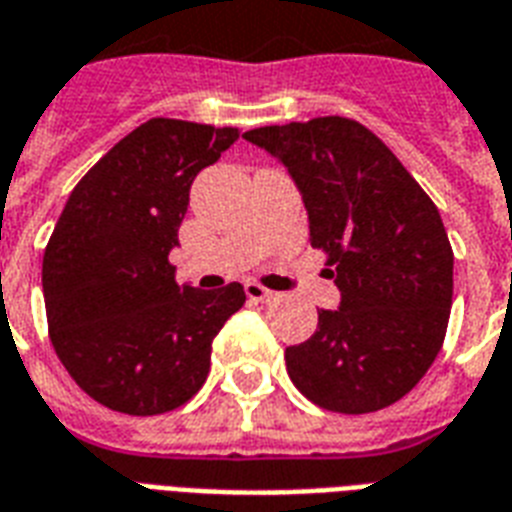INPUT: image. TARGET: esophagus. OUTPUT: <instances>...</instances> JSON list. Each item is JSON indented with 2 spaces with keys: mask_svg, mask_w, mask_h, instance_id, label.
<instances>
[{
  "mask_svg": "<svg viewBox=\"0 0 512 512\" xmlns=\"http://www.w3.org/2000/svg\"><path fill=\"white\" fill-rule=\"evenodd\" d=\"M244 293H246V298H249V301H255V304H268V301H276L274 290L257 285V282H246Z\"/></svg>",
  "mask_w": 512,
  "mask_h": 512,
  "instance_id": "obj_1",
  "label": "esophagus"
}]
</instances>
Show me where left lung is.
<instances>
[{"label": "left lung", "mask_w": 512, "mask_h": 512, "mask_svg": "<svg viewBox=\"0 0 512 512\" xmlns=\"http://www.w3.org/2000/svg\"><path fill=\"white\" fill-rule=\"evenodd\" d=\"M285 162L339 293L317 331L285 350L287 374L317 407L366 415L423 380L448 331L453 249L434 200L369 127L344 116L244 132Z\"/></svg>", "instance_id": "left-lung-1"}]
</instances>
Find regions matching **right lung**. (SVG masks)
<instances>
[{
    "instance_id": "obj_1",
    "label": "right lung",
    "mask_w": 512,
    "mask_h": 512,
    "mask_svg": "<svg viewBox=\"0 0 512 512\" xmlns=\"http://www.w3.org/2000/svg\"><path fill=\"white\" fill-rule=\"evenodd\" d=\"M238 140L236 127L149 119L70 192L43 255L48 336L78 388L124 415L187 404L211 369V342L244 306L238 282L181 287L189 187Z\"/></svg>"
}]
</instances>
